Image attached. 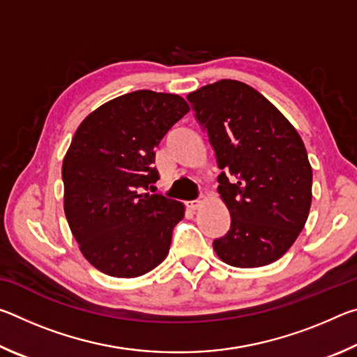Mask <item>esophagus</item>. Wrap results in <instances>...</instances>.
<instances>
[{
	"label": "esophagus",
	"mask_w": 357,
	"mask_h": 357,
	"mask_svg": "<svg viewBox=\"0 0 357 357\" xmlns=\"http://www.w3.org/2000/svg\"><path fill=\"white\" fill-rule=\"evenodd\" d=\"M204 202V197H200L198 198V200H193V202H187L185 203V206H187V209L189 211H197L198 208L202 206V203Z\"/></svg>",
	"instance_id": "34e87169"
}]
</instances>
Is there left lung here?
<instances>
[{
  "mask_svg": "<svg viewBox=\"0 0 357 357\" xmlns=\"http://www.w3.org/2000/svg\"><path fill=\"white\" fill-rule=\"evenodd\" d=\"M214 148L219 193L231 217L217 255L259 268L287 253L312 204V167L289 121L249 84L220 80L187 96Z\"/></svg>",
  "mask_w": 357,
  "mask_h": 357,
  "instance_id": "1",
  "label": "left lung"
}]
</instances>
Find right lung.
Here are the masks:
<instances>
[{"label":"right lung","mask_w":357,"mask_h":357,"mask_svg":"<svg viewBox=\"0 0 357 357\" xmlns=\"http://www.w3.org/2000/svg\"><path fill=\"white\" fill-rule=\"evenodd\" d=\"M187 112L176 94L140 89L78 126L63 162L64 213L83 257L100 273L130 279L168 255L184 206L143 190L159 179L154 148Z\"/></svg>","instance_id":"add662e5"}]
</instances>
